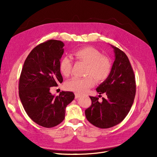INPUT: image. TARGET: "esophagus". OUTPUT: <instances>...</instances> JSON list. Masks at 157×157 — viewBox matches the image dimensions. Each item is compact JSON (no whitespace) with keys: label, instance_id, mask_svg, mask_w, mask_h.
<instances>
[{"label":"esophagus","instance_id":"obj_1","mask_svg":"<svg viewBox=\"0 0 157 157\" xmlns=\"http://www.w3.org/2000/svg\"><path fill=\"white\" fill-rule=\"evenodd\" d=\"M75 98H76V99H77V98H80V95L78 94H77V93H75Z\"/></svg>","mask_w":157,"mask_h":157}]
</instances>
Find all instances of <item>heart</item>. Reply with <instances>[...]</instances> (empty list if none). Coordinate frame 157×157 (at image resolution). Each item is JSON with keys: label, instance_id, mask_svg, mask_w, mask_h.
I'll return each mask as SVG.
<instances>
[{"label": "heart", "instance_id": "b5f03b06", "mask_svg": "<svg viewBox=\"0 0 157 157\" xmlns=\"http://www.w3.org/2000/svg\"><path fill=\"white\" fill-rule=\"evenodd\" d=\"M77 59L88 64L85 78H73L65 83V88L75 93L82 94L92 88L95 84V79L98 82L105 81L110 75L112 63L107 57L97 49L91 46L83 47L74 52ZM72 67V61L68 57H64L59 63L61 73L67 77L70 75Z\"/></svg>", "mask_w": 157, "mask_h": 157}]
</instances>
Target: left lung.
Wrapping results in <instances>:
<instances>
[{
  "instance_id": "8db88e82",
  "label": "left lung",
  "mask_w": 157,
  "mask_h": 157,
  "mask_svg": "<svg viewBox=\"0 0 157 157\" xmlns=\"http://www.w3.org/2000/svg\"><path fill=\"white\" fill-rule=\"evenodd\" d=\"M111 47L115 57L111 73L96 88L99 94L105 93L107 98H103V101L99 102L98 98L90 97L92 105L85 110L87 120L100 128L115 126L124 120L136 95L135 76L129 59L124 52Z\"/></svg>"
}]
</instances>
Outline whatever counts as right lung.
I'll use <instances>...</instances> for the list:
<instances>
[{
  "mask_svg": "<svg viewBox=\"0 0 157 157\" xmlns=\"http://www.w3.org/2000/svg\"><path fill=\"white\" fill-rule=\"evenodd\" d=\"M64 43L49 40L33 48L28 55L19 82V96L27 115L37 124L54 127L62 122L65 108L75 98L72 92L52 95L50 90L63 82L59 70Z\"/></svg>",
  "mask_w": 157,
  "mask_h": 157,
  "instance_id": "add662e5",
  "label": "right lung"
}]
</instances>
